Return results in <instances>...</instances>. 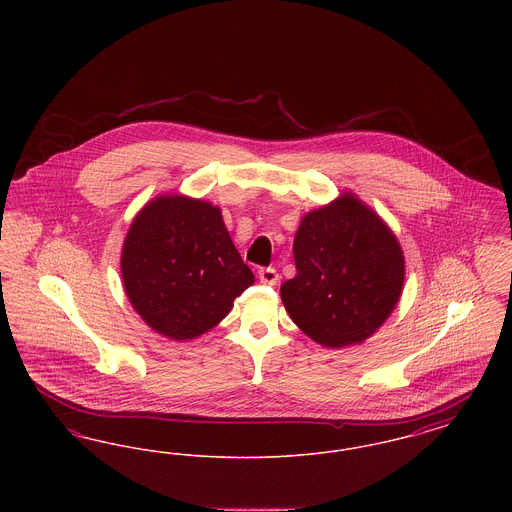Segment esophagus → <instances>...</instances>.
<instances>
[{
    "label": "esophagus",
    "mask_w": 512,
    "mask_h": 512,
    "mask_svg": "<svg viewBox=\"0 0 512 512\" xmlns=\"http://www.w3.org/2000/svg\"><path fill=\"white\" fill-rule=\"evenodd\" d=\"M278 272L274 270V268H261L259 270V280L263 282V284H267V286H276V282H278Z\"/></svg>",
    "instance_id": "obj_1"
}]
</instances>
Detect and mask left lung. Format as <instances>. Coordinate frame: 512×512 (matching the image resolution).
<instances>
[{
	"instance_id": "8db88e82",
	"label": "left lung",
	"mask_w": 512,
	"mask_h": 512,
	"mask_svg": "<svg viewBox=\"0 0 512 512\" xmlns=\"http://www.w3.org/2000/svg\"><path fill=\"white\" fill-rule=\"evenodd\" d=\"M293 259L297 274L282 284V303L322 347L368 340L403 292L405 257L397 236L351 192L301 219Z\"/></svg>"
}]
</instances>
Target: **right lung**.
Returning <instances> with one entry per match:
<instances>
[{"label": "right lung", "mask_w": 512, "mask_h": 512, "mask_svg": "<svg viewBox=\"0 0 512 512\" xmlns=\"http://www.w3.org/2000/svg\"><path fill=\"white\" fill-rule=\"evenodd\" d=\"M121 274L134 311L174 341L215 328L255 282L220 207L182 194L157 195L138 211L122 244Z\"/></svg>", "instance_id": "1"}]
</instances>
